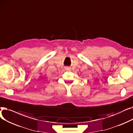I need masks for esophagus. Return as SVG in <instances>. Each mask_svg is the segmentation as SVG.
<instances>
[{"mask_svg": "<svg viewBox=\"0 0 133 133\" xmlns=\"http://www.w3.org/2000/svg\"><path fill=\"white\" fill-rule=\"evenodd\" d=\"M65 69H66V70H69V69H70V67H68V66H66V67H65Z\"/></svg>", "mask_w": 133, "mask_h": 133, "instance_id": "34e87169", "label": "esophagus"}]
</instances>
